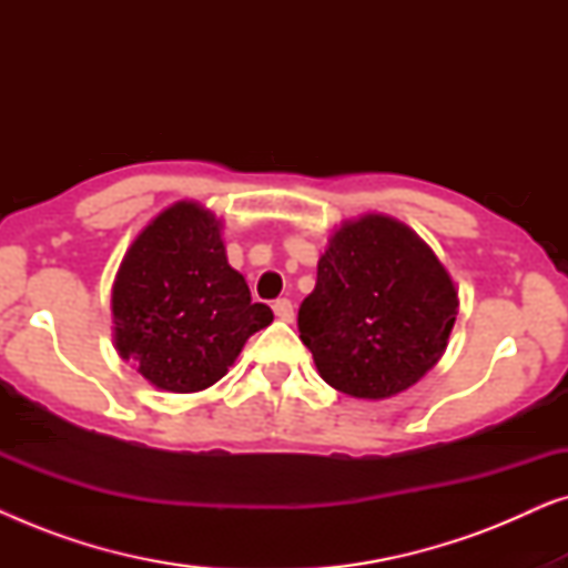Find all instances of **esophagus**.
Returning <instances> with one entry per match:
<instances>
[{"label": "esophagus", "mask_w": 568, "mask_h": 568, "mask_svg": "<svg viewBox=\"0 0 568 568\" xmlns=\"http://www.w3.org/2000/svg\"><path fill=\"white\" fill-rule=\"evenodd\" d=\"M274 313H276L278 321H284V323H292L294 321V307H292V302L286 300V297L274 302Z\"/></svg>", "instance_id": "1"}]
</instances>
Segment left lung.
<instances>
[{"mask_svg": "<svg viewBox=\"0 0 568 568\" xmlns=\"http://www.w3.org/2000/svg\"><path fill=\"white\" fill-rule=\"evenodd\" d=\"M457 290L414 230L364 214L333 232L300 338L321 377L352 398L383 400L416 385L447 348Z\"/></svg>", "mask_w": 568, "mask_h": 568, "instance_id": "8db88e82", "label": "left lung"}]
</instances>
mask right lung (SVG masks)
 Instances as JSON below:
<instances>
[{
  "label": "right lung",
  "mask_w": 568,
  "mask_h": 568,
  "mask_svg": "<svg viewBox=\"0 0 568 568\" xmlns=\"http://www.w3.org/2000/svg\"><path fill=\"white\" fill-rule=\"evenodd\" d=\"M111 307L115 352L170 393L206 390L274 321L227 263L222 222L196 201H178L139 232L115 274Z\"/></svg>",
  "instance_id": "1"
}]
</instances>
